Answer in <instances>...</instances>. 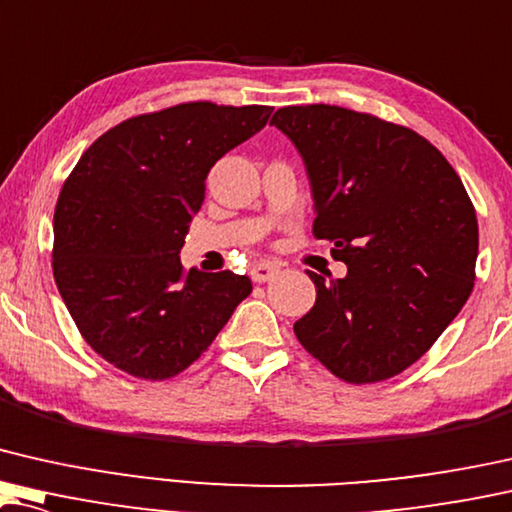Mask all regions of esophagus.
Instances as JSON below:
<instances>
[{"instance_id":"obj_1","label":"esophagus","mask_w":512,"mask_h":512,"mask_svg":"<svg viewBox=\"0 0 512 512\" xmlns=\"http://www.w3.org/2000/svg\"><path fill=\"white\" fill-rule=\"evenodd\" d=\"M279 270H281V265L270 263V261H261L251 268V279H254L256 284H265V281H270L274 274H279Z\"/></svg>"}]
</instances>
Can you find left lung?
<instances>
[{
  "label": "left lung",
  "mask_w": 512,
  "mask_h": 512,
  "mask_svg": "<svg viewBox=\"0 0 512 512\" xmlns=\"http://www.w3.org/2000/svg\"><path fill=\"white\" fill-rule=\"evenodd\" d=\"M270 124L305 161L314 235L348 268L330 281L309 272L316 305L295 337L348 383L404 372L473 291L478 219L462 180L429 140L374 115L314 103Z\"/></svg>",
  "instance_id": "obj_1"
}]
</instances>
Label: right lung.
<instances>
[{"label": "right lung", "mask_w": 512, "mask_h": 512, "mask_svg": "<svg viewBox=\"0 0 512 512\" xmlns=\"http://www.w3.org/2000/svg\"><path fill=\"white\" fill-rule=\"evenodd\" d=\"M270 106L180 103L117 124L90 145L55 207L53 274L80 335L136 379L201 358L251 279L184 272L180 249L210 168L261 131Z\"/></svg>", "instance_id": "right-lung-1"}]
</instances>
